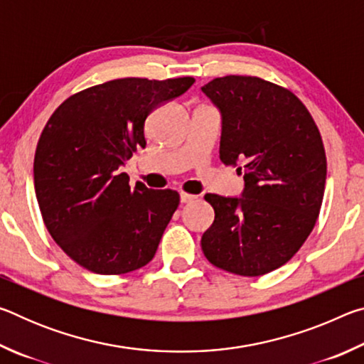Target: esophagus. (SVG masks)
<instances>
[{"mask_svg":"<svg viewBox=\"0 0 364 364\" xmlns=\"http://www.w3.org/2000/svg\"><path fill=\"white\" fill-rule=\"evenodd\" d=\"M194 199H196V196H191V194H186V193H181L180 194L181 204H188V202H193Z\"/></svg>","mask_w":364,"mask_h":364,"instance_id":"1","label":"esophagus"}]
</instances>
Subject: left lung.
Wrapping results in <instances>:
<instances>
[{"label":"left lung","instance_id":"8db88e82","mask_svg":"<svg viewBox=\"0 0 364 364\" xmlns=\"http://www.w3.org/2000/svg\"><path fill=\"white\" fill-rule=\"evenodd\" d=\"M202 93L221 115L220 160L244 176L239 197L205 194L215 220L202 252L230 273L267 274L291 260L316 223L326 184L321 134L297 96L262 78H215Z\"/></svg>","mask_w":364,"mask_h":364}]
</instances>
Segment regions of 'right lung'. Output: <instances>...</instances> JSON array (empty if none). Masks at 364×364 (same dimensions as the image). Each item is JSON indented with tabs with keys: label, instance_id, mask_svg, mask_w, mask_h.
<instances>
[{
	"label": "right lung",
	"instance_id": "obj_1",
	"mask_svg": "<svg viewBox=\"0 0 364 364\" xmlns=\"http://www.w3.org/2000/svg\"><path fill=\"white\" fill-rule=\"evenodd\" d=\"M194 82L112 80L70 96L48 120L35 152V194L49 234L80 267L123 274L156 255L180 194L139 181L132 189L120 167L146 146L147 115Z\"/></svg>",
	"mask_w": 364,
	"mask_h": 364
}]
</instances>
